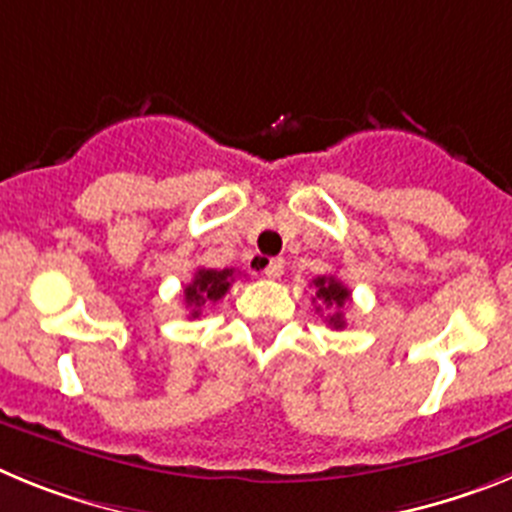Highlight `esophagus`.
<instances>
[{
	"label": "esophagus",
	"mask_w": 512,
	"mask_h": 512,
	"mask_svg": "<svg viewBox=\"0 0 512 512\" xmlns=\"http://www.w3.org/2000/svg\"><path fill=\"white\" fill-rule=\"evenodd\" d=\"M264 274L269 279H279L284 274V261L282 259H269L264 261Z\"/></svg>",
	"instance_id": "1"
}]
</instances>
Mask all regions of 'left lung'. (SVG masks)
<instances>
[{"label":"left lung","instance_id":"left-lung-1","mask_svg":"<svg viewBox=\"0 0 512 512\" xmlns=\"http://www.w3.org/2000/svg\"><path fill=\"white\" fill-rule=\"evenodd\" d=\"M312 284H315V297H312V302L318 300L320 305H325L330 310L328 315V325L330 328L341 330L343 325H346V320H343V305L348 302V297H351V292H348V287H343V282H338L336 277H318L312 279ZM318 305V310H320Z\"/></svg>","mask_w":512,"mask_h":512}]
</instances>
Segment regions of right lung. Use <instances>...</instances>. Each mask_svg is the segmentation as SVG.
<instances>
[{
  "label": "right lung",
  "mask_w": 512,
  "mask_h": 512,
  "mask_svg": "<svg viewBox=\"0 0 512 512\" xmlns=\"http://www.w3.org/2000/svg\"><path fill=\"white\" fill-rule=\"evenodd\" d=\"M233 282L235 269H197L192 284L184 287V302H187V307H192V318H200L202 307L223 300Z\"/></svg>",
  "instance_id": "add662e5"
}]
</instances>
